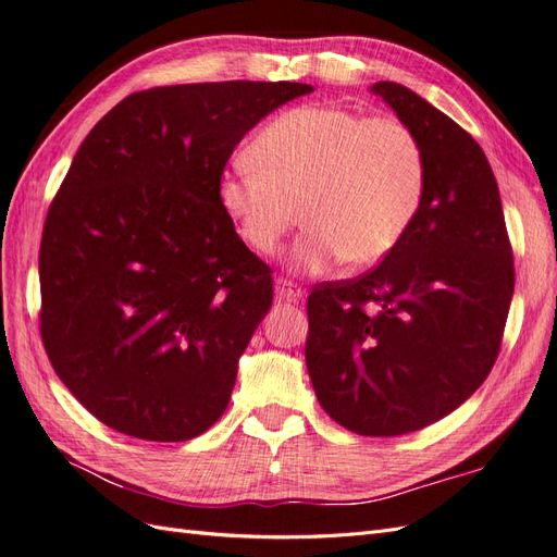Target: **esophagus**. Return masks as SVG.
Returning a JSON list of instances; mask_svg holds the SVG:
<instances>
[{
    "label": "esophagus",
    "mask_w": 557,
    "mask_h": 557,
    "mask_svg": "<svg viewBox=\"0 0 557 557\" xmlns=\"http://www.w3.org/2000/svg\"><path fill=\"white\" fill-rule=\"evenodd\" d=\"M274 290H276V297L283 301H297V299H301V295H305L297 283H293L290 278H283V276L276 278Z\"/></svg>",
    "instance_id": "34e87169"
}]
</instances>
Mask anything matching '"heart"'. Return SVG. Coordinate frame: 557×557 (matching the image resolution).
<instances>
[{
	"label": "heart",
	"instance_id": "1",
	"mask_svg": "<svg viewBox=\"0 0 557 557\" xmlns=\"http://www.w3.org/2000/svg\"><path fill=\"white\" fill-rule=\"evenodd\" d=\"M428 156L411 125L332 104H307L276 115L234 158L218 197L239 237L272 252L297 223L309 230L293 248L301 269L344 258L376 264L407 237L423 207Z\"/></svg>",
	"mask_w": 557,
	"mask_h": 557
}]
</instances>
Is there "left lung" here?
I'll use <instances>...</instances> for the list:
<instances>
[{"mask_svg":"<svg viewBox=\"0 0 557 557\" xmlns=\"http://www.w3.org/2000/svg\"><path fill=\"white\" fill-rule=\"evenodd\" d=\"M372 92L423 141V207L379 267L313 285L305 356L332 420L397 436L448 416L491 374L516 274L497 181L474 137L399 83Z\"/></svg>","mask_w":557,"mask_h":557,"instance_id":"8db88e82","label":"left lung"}]
</instances>
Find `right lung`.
<instances>
[{"instance_id": "right-lung-1", "label": "right lung", "mask_w": 557, "mask_h": 557, "mask_svg": "<svg viewBox=\"0 0 557 557\" xmlns=\"http://www.w3.org/2000/svg\"><path fill=\"white\" fill-rule=\"evenodd\" d=\"M307 83L223 81L134 92L76 150L39 250L41 342L97 420L188 442L227 409L274 281L218 188L244 134Z\"/></svg>"}]
</instances>
